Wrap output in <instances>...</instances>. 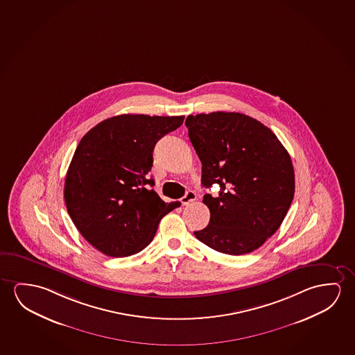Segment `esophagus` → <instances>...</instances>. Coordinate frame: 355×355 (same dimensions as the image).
Here are the masks:
<instances>
[{
  "label": "esophagus",
  "mask_w": 355,
  "mask_h": 355,
  "mask_svg": "<svg viewBox=\"0 0 355 355\" xmlns=\"http://www.w3.org/2000/svg\"><path fill=\"white\" fill-rule=\"evenodd\" d=\"M196 199H197V194L193 191H188L186 193V196L180 199V202H182L183 205H188V204L194 202Z\"/></svg>",
  "instance_id": "esophagus-1"
}]
</instances>
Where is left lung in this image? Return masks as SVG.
Returning <instances> with one entry per match:
<instances>
[{
	"label": "left lung",
	"mask_w": 355,
	"mask_h": 355,
	"mask_svg": "<svg viewBox=\"0 0 355 355\" xmlns=\"http://www.w3.org/2000/svg\"><path fill=\"white\" fill-rule=\"evenodd\" d=\"M188 135L202 161V184L210 210L205 229L194 235L215 251L241 256L273 236L295 191L293 162L273 131L248 115L213 112L188 115Z\"/></svg>",
	"instance_id": "left-lung-1"
}]
</instances>
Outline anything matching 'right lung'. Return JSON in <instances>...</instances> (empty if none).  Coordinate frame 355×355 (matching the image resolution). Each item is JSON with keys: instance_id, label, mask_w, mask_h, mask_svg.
<instances>
[{"instance_id": "1", "label": "right lung", "mask_w": 355, "mask_h": 355, "mask_svg": "<svg viewBox=\"0 0 355 355\" xmlns=\"http://www.w3.org/2000/svg\"><path fill=\"white\" fill-rule=\"evenodd\" d=\"M184 116L116 115L88 131L66 173L67 213L86 240L110 257L142 251L159 220L180 202H164L148 172L153 148Z\"/></svg>"}]
</instances>
